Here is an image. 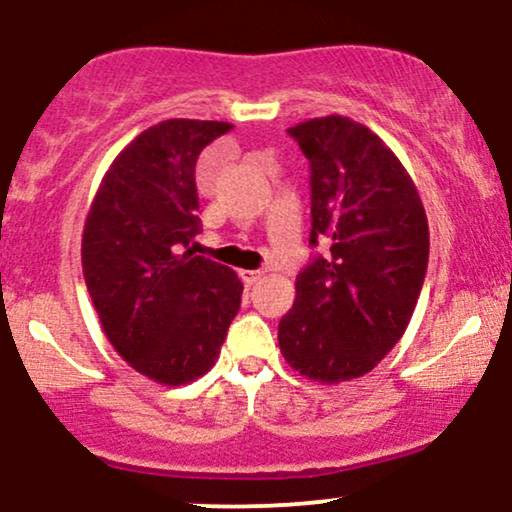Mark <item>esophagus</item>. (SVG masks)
I'll return each instance as SVG.
<instances>
[{
  "label": "esophagus",
  "instance_id": "34e87169",
  "mask_svg": "<svg viewBox=\"0 0 512 512\" xmlns=\"http://www.w3.org/2000/svg\"><path fill=\"white\" fill-rule=\"evenodd\" d=\"M238 276H240V281H243L245 286H252L257 279H260L262 274H260V272H252V269H240Z\"/></svg>",
  "mask_w": 512,
  "mask_h": 512
}]
</instances>
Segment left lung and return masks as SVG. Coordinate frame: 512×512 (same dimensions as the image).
Segmentation results:
<instances>
[{"mask_svg": "<svg viewBox=\"0 0 512 512\" xmlns=\"http://www.w3.org/2000/svg\"><path fill=\"white\" fill-rule=\"evenodd\" d=\"M310 161V245L279 322L281 356L303 378H361L402 339L428 264V219L414 180L378 134L344 115L291 127Z\"/></svg>", "mask_w": 512, "mask_h": 512, "instance_id": "obj_1", "label": "left lung"}]
</instances>
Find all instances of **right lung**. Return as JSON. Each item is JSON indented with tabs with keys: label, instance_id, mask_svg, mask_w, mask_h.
Masks as SVG:
<instances>
[{
	"label": "right lung",
	"instance_id": "obj_1",
	"mask_svg": "<svg viewBox=\"0 0 512 512\" xmlns=\"http://www.w3.org/2000/svg\"><path fill=\"white\" fill-rule=\"evenodd\" d=\"M231 122L163 120L110 163L88 209L81 267L113 349L137 373L178 387L214 366L243 284L195 255L197 158Z\"/></svg>",
	"mask_w": 512,
	"mask_h": 512
}]
</instances>
